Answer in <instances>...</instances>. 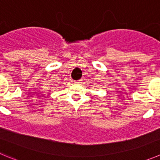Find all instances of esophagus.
I'll return each mask as SVG.
<instances>
[{
  "label": "esophagus",
  "mask_w": 160,
  "mask_h": 160,
  "mask_svg": "<svg viewBox=\"0 0 160 160\" xmlns=\"http://www.w3.org/2000/svg\"><path fill=\"white\" fill-rule=\"evenodd\" d=\"M81 81V80H77V81H75V83H80V82Z\"/></svg>",
  "instance_id": "obj_1"
}]
</instances>
